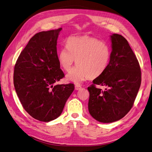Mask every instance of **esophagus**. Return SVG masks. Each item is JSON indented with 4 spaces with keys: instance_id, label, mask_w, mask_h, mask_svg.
<instances>
[{
    "instance_id": "esophagus-1",
    "label": "esophagus",
    "mask_w": 152,
    "mask_h": 152,
    "mask_svg": "<svg viewBox=\"0 0 152 152\" xmlns=\"http://www.w3.org/2000/svg\"><path fill=\"white\" fill-rule=\"evenodd\" d=\"M81 88H82V87H81L80 86H79V85H77V84H76V85L75 86V89L77 90H77H80Z\"/></svg>"
}]
</instances>
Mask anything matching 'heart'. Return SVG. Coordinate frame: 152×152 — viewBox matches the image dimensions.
<instances>
[{"instance_id": "b5f03b06", "label": "heart", "mask_w": 152, "mask_h": 152, "mask_svg": "<svg viewBox=\"0 0 152 152\" xmlns=\"http://www.w3.org/2000/svg\"><path fill=\"white\" fill-rule=\"evenodd\" d=\"M111 56L108 45L88 36L70 37L66 48L60 49L58 62L64 70L68 72L75 60L78 65L66 75V79L75 84H81L91 78H96L107 70Z\"/></svg>"}]
</instances>
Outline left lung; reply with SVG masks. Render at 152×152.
I'll list each match as a JSON object with an SVG mask.
<instances>
[{"mask_svg":"<svg viewBox=\"0 0 152 152\" xmlns=\"http://www.w3.org/2000/svg\"><path fill=\"white\" fill-rule=\"evenodd\" d=\"M110 38L112 53L108 66L87 88L89 113L103 123L117 121L130 111L141 82L139 62L127 40L117 34ZM96 85L104 86L105 89L98 88Z\"/></svg>","mask_w":152,"mask_h":152,"instance_id":"8db88e82","label":"left lung"}]
</instances>
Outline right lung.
<instances>
[{
  "label": "right lung",
  "instance_id": "right-lung-1",
  "mask_svg": "<svg viewBox=\"0 0 152 152\" xmlns=\"http://www.w3.org/2000/svg\"><path fill=\"white\" fill-rule=\"evenodd\" d=\"M61 30L40 31L32 37L15 66L14 86L18 98L26 112L39 121L57 118L74 90L73 84L54 86L65 76L56 47Z\"/></svg>",
  "mask_w": 152,
  "mask_h": 152
}]
</instances>
